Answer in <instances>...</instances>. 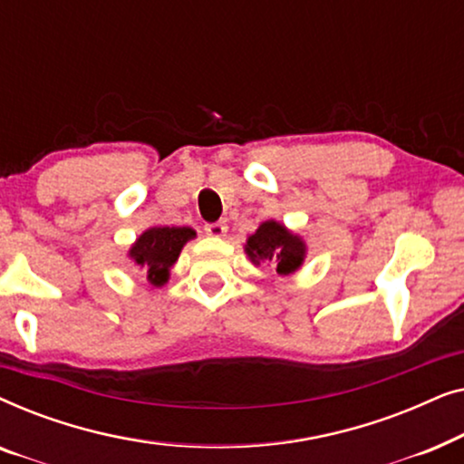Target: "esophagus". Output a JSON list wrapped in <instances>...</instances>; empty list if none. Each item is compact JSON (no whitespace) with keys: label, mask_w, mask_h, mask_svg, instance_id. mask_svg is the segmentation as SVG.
Masks as SVG:
<instances>
[{"label":"esophagus","mask_w":464,"mask_h":464,"mask_svg":"<svg viewBox=\"0 0 464 464\" xmlns=\"http://www.w3.org/2000/svg\"><path fill=\"white\" fill-rule=\"evenodd\" d=\"M205 232L208 234V237L219 238V237H226L227 226H226V221H215V224H207L205 226Z\"/></svg>","instance_id":"1"}]
</instances>
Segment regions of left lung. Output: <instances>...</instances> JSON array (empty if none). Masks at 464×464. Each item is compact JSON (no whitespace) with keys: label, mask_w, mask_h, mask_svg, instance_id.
<instances>
[{"label":"left lung","mask_w":464,"mask_h":464,"mask_svg":"<svg viewBox=\"0 0 464 464\" xmlns=\"http://www.w3.org/2000/svg\"><path fill=\"white\" fill-rule=\"evenodd\" d=\"M245 251L256 266L275 264L278 275L287 276L302 266L306 257V243L297 234H291L283 224L270 219L246 238Z\"/></svg>","instance_id":"left-lung-1"}]
</instances>
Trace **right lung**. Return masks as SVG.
<instances>
[{"label": "right lung", "instance_id": "add662e5", "mask_svg": "<svg viewBox=\"0 0 464 464\" xmlns=\"http://www.w3.org/2000/svg\"><path fill=\"white\" fill-rule=\"evenodd\" d=\"M196 232L192 227H150L130 246L129 257L141 272H148V281L160 287L169 281L170 266L177 262L183 245L192 240Z\"/></svg>", "mask_w": 464, "mask_h": 464}]
</instances>
